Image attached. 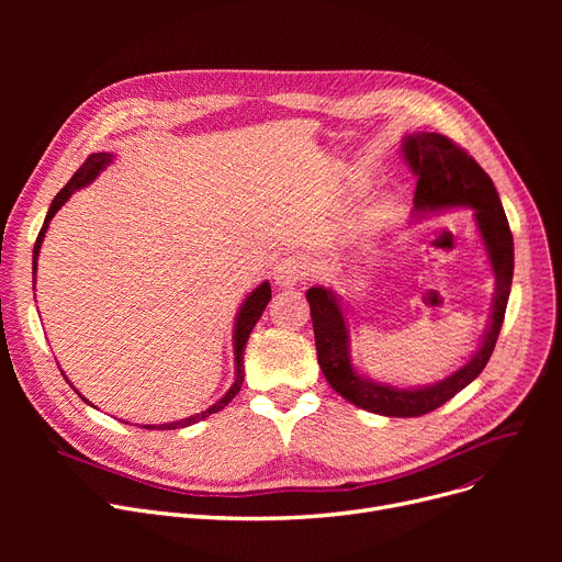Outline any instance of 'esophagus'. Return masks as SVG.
<instances>
[{
  "instance_id": "1",
  "label": "esophagus",
  "mask_w": 562,
  "mask_h": 562,
  "mask_svg": "<svg viewBox=\"0 0 562 562\" xmlns=\"http://www.w3.org/2000/svg\"><path fill=\"white\" fill-rule=\"evenodd\" d=\"M310 276V266L303 257H296V255H289L284 259H280L276 263V271H273V278H276V284L278 286H293L299 284L301 280H305Z\"/></svg>"
}]
</instances>
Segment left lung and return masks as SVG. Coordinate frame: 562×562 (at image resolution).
<instances>
[{
	"instance_id": "1",
	"label": "left lung",
	"mask_w": 562,
	"mask_h": 562,
	"mask_svg": "<svg viewBox=\"0 0 562 562\" xmlns=\"http://www.w3.org/2000/svg\"><path fill=\"white\" fill-rule=\"evenodd\" d=\"M401 153L412 172L417 175L412 218L419 221L435 212L456 210V206L474 210V221L496 284L492 314L487 318L481 346L469 362H464L449 378L426 387L403 390L387 385V382H375L352 367L348 318L341 307V299L333 289H307V303L312 312L318 367L330 382V387L352 405L382 417H422L451 401L471 380H476L492 358L510 296L515 248L504 204L498 200L490 175L476 164L474 157H469L451 138L435 132L407 134L401 143Z\"/></svg>"
}]
</instances>
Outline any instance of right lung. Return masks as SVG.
I'll return each instance as SVG.
<instances>
[{
	"label": "right lung",
	"instance_id": "add662e5",
	"mask_svg": "<svg viewBox=\"0 0 562 562\" xmlns=\"http://www.w3.org/2000/svg\"><path fill=\"white\" fill-rule=\"evenodd\" d=\"M113 161V155H109V153H95V155H91L88 157L83 164H81V168L72 175V180L56 193V198L52 200V204H49V212H47V216H45V223H43V227H41V232H38V239H36V246H34V286H36V271H38V252H41V246H43V239H45V232H47V227H49V221L54 218V214L61 210V206L68 202V198L77 191V189H83V187H88L91 184L95 177L109 166ZM269 301H271V284L269 282H261L257 289H252L250 293H248V299L241 303V307H239V314H236V321H234V335H232V344H234V382H232V387L225 392V396H221L212 407H206V409H202L200 415H191V417H187V419H180V422H170V424H145V426H140V428H147V430H177V428H187V426H191V424H198V422H202V419H206L210 415H216V412H221L236 394H239V390H241V385H244V350H246V341H248V337H250V333H252V328H255V323L259 321V316L263 314V310H266V305H269ZM77 392V390H75ZM79 394V392H77ZM81 396V394H79ZM81 401H86L83 396H81ZM88 405H93L91 401H86Z\"/></svg>",
	"mask_w": 562,
	"mask_h": 562
}]
</instances>
